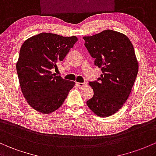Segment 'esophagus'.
<instances>
[{"label":"esophagus","instance_id":"1","mask_svg":"<svg viewBox=\"0 0 156 156\" xmlns=\"http://www.w3.org/2000/svg\"><path fill=\"white\" fill-rule=\"evenodd\" d=\"M85 85H86V84L83 83H76V85L79 87H83V86H85Z\"/></svg>","mask_w":156,"mask_h":156}]
</instances>
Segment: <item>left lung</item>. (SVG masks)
<instances>
[{
	"mask_svg": "<svg viewBox=\"0 0 156 156\" xmlns=\"http://www.w3.org/2000/svg\"><path fill=\"white\" fill-rule=\"evenodd\" d=\"M83 39L94 64L102 71L98 81L89 83L94 93L86 104L97 116H110L128 99L137 76L133 46L125 34L111 29Z\"/></svg>",
	"mask_w": 156,
	"mask_h": 156,
	"instance_id": "left-lung-1",
	"label": "left lung"
}]
</instances>
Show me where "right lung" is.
I'll use <instances>...</instances> for the list:
<instances>
[{
  "instance_id": "obj_1",
  "label": "right lung",
  "mask_w": 156,
  "mask_h": 156,
  "mask_svg": "<svg viewBox=\"0 0 156 156\" xmlns=\"http://www.w3.org/2000/svg\"><path fill=\"white\" fill-rule=\"evenodd\" d=\"M76 36L63 37L40 33L24 41L16 63L19 83L23 97L33 109L51 113L63 104L74 82L53 74L58 62L63 60Z\"/></svg>"
}]
</instances>
